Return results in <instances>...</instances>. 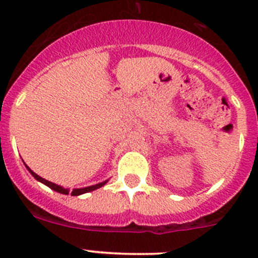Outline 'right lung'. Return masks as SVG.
Segmentation results:
<instances>
[{"mask_svg": "<svg viewBox=\"0 0 258 258\" xmlns=\"http://www.w3.org/2000/svg\"><path fill=\"white\" fill-rule=\"evenodd\" d=\"M26 167H27V170L30 171V173H31V175L33 176V177H35L36 179H38V181H40V182H42V183H45L46 186H48V187H49V188L54 189V191H56V192H59V194L69 195V189H66V188H62V187H61V186H58V184H54V183H52V182L47 181V179H45V178L40 177V176H38V175H36V173L33 172V171L31 170L30 167H28V166H26ZM106 182H107V181H105V182H101V183H98V184H95V186H90V187H85V188H77V189H74V191L71 192V196H79V195H82V194H86V192L93 191V189H96V188H100V187H102L103 184L106 183Z\"/></svg>", "mask_w": 258, "mask_h": 258, "instance_id": "add662e5", "label": "right lung"}]
</instances>
